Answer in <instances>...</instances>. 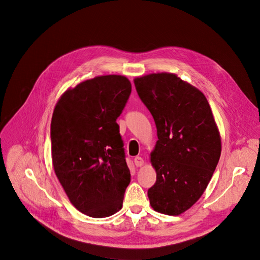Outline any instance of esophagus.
Here are the masks:
<instances>
[{
	"label": "esophagus",
	"instance_id": "1",
	"mask_svg": "<svg viewBox=\"0 0 260 260\" xmlns=\"http://www.w3.org/2000/svg\"><path fill=\"white\" fill-rule=\"evenodd\" d=\"M134 164H135L136 167H142V166L145 164L144 158H142L141 156H136V157L134 158Z\"/></svg>",
	"mask_w": 260,
	"mask_h": 260
}]
</instances>
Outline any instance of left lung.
Segmentation results:
<instances>
[{
	"instance_id": "obj_1",
	"label": "left lung",
	"mask_w": 260,
	"mask_h": 260,
	"mask_svg": "<svg viewBox=\"0 0 260 260\" xmlns=\"http://www.w3.org/2000/svg\"><path fill=\"white\" fill-rule=\"evenodd\" d=\"M139 96L154 118L158 141L151 152L156 182L148 190L151 207L180 215L207 189L221 153V139L200 89L174 73L134 79Z\"/></svg>"
}]
</instances>
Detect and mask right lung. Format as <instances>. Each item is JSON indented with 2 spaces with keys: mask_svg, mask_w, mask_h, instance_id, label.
<instances>
[{
  "mask_svg": "<svg viewBox=\"0 0 260 260\" xmlns=\"http://www.w3.org/2000/svg\"><path fill=\"white\" fill-rule=\"evenodd\" d=\"M130 93L126 76L100 75L67 89L54 107L53 169L70 203L90 217L123 207L131 175L116 118Z\"/></svg>",
  "mask_w": 260,
  "mask_h": 260,
  "instance_id": "1",
  "label": "right lung"
}]
</instances>
